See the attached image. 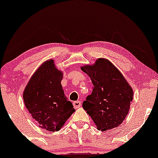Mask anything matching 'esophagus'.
Masks as SVG:
<instances>
[{
  "label": "esophagus",
  "mask_w": 158,
  "mask_h": 158,
  "mask_svg": "<svg viewBox=\"0 0 158 158\" xmlns=\"http://www.w3.org/2000/svg\"><path fill=\"white\" fill-rule=\"evenodd\" d=\"M73 105L74 108H78L81 106V101H76V102H74L73 103Z\"/></svg>",
  "instance_id": "esophagus-1"
}]
</instances>
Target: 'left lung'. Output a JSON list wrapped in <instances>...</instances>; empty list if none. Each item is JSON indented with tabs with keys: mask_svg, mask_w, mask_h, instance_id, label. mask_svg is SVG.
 <instances>
[{
	"mask_svg": "<svg viewBox=\"0 0 158 158\" xmlns=\"http://www.w3.org/2000/svg\"><path fill=\"white\" fill-rule=\"evenodd\" d=\"M94 85L92 94L82 107L91 117L97 129L107 131L117 128L126 119L133 99V90L121 72L105 58L94 64L81 67Z\"/></svg>",
	"mask_w": 158,
	"mask_h": 158,
	"instance_id": "1",
	"label": "left lung"
}]
</instances>
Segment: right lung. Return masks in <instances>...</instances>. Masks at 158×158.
Here are the masks:
<instances>
[{
    "mask_svg": "<svg viewBox=\"0 0 158 158\" xmlns=\"http://www.w3.org/2000/svg\"><path fill=\"white\" fill-rule=\"evenodd\" d=\"M63 72L56 68L53 59L41 64L32 76L23 93L25 106L41 128L59 131L75 111L65 97L61 81Z\"/></svg>",
    "mask_w": 158,
    "mask_h": 158,
    "instance_id": "add662e5",
    "label": "right lung"
}]
</instances>
